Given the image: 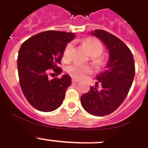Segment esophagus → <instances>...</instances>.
Instances as JSON below:
<instances>
[{
  "instance_id": "esophagus-1",
  "label": "esophagus",
  "mask_w": 148,
  "mask_h": 148,
  "mask_svg": "<svg viewBox=\"0 0 148 148\" xmlns=\"http://www.w3.org/2000/svg\"><path fill=\"white\" fill-rule=\"evenodd\" d=\"M71 81H72V83H78V82H79V80L77 79H74V78H73Z\"/></svg>"
}]
</instances>
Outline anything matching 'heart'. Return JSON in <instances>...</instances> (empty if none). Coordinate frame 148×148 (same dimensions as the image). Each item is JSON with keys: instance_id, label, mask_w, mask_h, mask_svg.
<instances>
[{"instance_id": "b5f03b06", "label": "heart", "mask_w": 148, "mask_h": 148, "mask_svg": "<svg viewBox=\"0 0 148 148\" xmlns=\"http://www.w3.org/2000/svg\"><path fill=\"white\" fill-rule=\"evenodd\" d=\"M83 45L86 47L88 54L92 57L94 64L96 66H101L103 63V59L100 56L103 53V47L102 44L97 39L94 38H86L83 41ZM74 52V45L73 43H69L65 46L63 51V60L65 61H69L71 59ZM67 71L71 75L76 78H83L91 72V69L89 67L80 65L78 64H74L67 67Z\"/></svg>"}]
</instances>
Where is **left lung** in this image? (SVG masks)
<instances>
[{
	"instance_id": "left-lung-1",
	"label": "left lung",
	"mask_w": 148,
	"mask_h": 148,
	"mask_svg": "<svg viewBox=\"0 0 148 148\" xmlns=\"http://www.w3.org/2000/svg\"><path fill=\"white\" fill-rule=\"evenodd\" d=\"M91 34L107 47L109 60L106 71L96 77L95 87H90L88 92L81 96L80 102L91 115L104 116L118 109L127 95L135 76L134 59L129 47L111 33L95 29Z\"/></svg>"
}]
</instances>
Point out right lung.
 <instances>
[{
	"mask_svg": "<svg viewBox=\"0 0 148 148\" xmlns=\"http://www.w3.org/2000/svg\"><path fill=\"white\" fill-rule=\"evenodd\" d=\"M73 33L48 30L36 34L21 45L18 56L19 83L28 102L41 112H52L62 105L67 88L71 85L69 75L60 79L49 77L50 69L62 73L59 67ZM54 74L53 73L51 75Z\"/></svg>",
	"mask_w": 148,
	"mask_h": 148,
	"instance_id": "obj_1",
	"label": "right lung"
}]
</instances>
